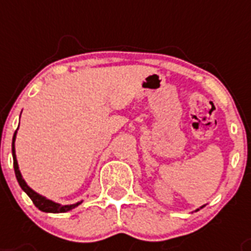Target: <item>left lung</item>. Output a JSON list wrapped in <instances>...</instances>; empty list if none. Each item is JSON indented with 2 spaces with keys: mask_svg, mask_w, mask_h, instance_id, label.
Masks as SVG:
<instances>
[{
  "mask_svg": "<svg viewBox=\"0 0 251 251\" xmlns=\"http://www.w3.org/2000/svg\"><path fill=\"white\" fill-rule=\"evenodd\" d=\"M202 207H203V206H202ZM202 207H201V208H202ZM197 211H198V210H197Z\"/></svg>",
  "mask_w": 251,
  "mask_h": 251,
  "instance_id": "8db88e82",
  "label": "left lung"
}]
</instances>
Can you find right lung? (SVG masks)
Masks as SVG:
<instances>
[{"mask_svg":"<svg viewBox=\"0 0 251 251\" xmlns=\"http://www.w3.org/2000/svg\"><path fill=\"white\" fill-rule=\"evenodd\" d=\"M15 138H17V131L14 133L13 137V145H11V151H13V160H14V171H15V176H17V179L21 187L23 189L25 194L28 195L31 201L33 202V204L39 208L43 212H50V214H61V212H68V211L75 208L82 203L76 202L74 204H60V203H56L50 201V199L45 198L43 195H40L39 193H36L35 190H32L31 187L25 183V181L23 179L21 175V171H19V167H18V161H17V155H15Z\"/></svg>","mask_w":251,"mask_h":251,"instance_id":"right-lung-1","label":"right lung"}]
</instances>
